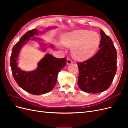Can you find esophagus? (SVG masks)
I'll use <instances>...</instances> for the list:
<instances>
[{"label":"esophagus","mask_w":128,"mask_h":128,"mask_svg":"<svg viewBox=\"0 0 128 128\" xmlns=\"http://www.w3.org/2000/svg\"><path fill=\"white\" fill-rule=\"evenodd\" d=\"M72 63V60L69 59V58H67V64H70Z\"/></svg>","instance_id":"esophagus-1"}]
</instances>
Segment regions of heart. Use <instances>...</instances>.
Segmentation results:
<instances>
[{"mask_svg":"<svg viewBox=\"0 0 128 128\" xmlns=\"http://www.w3.org/2000/svg\"><path fill=\"white\" fill-rule=\"evenodd\" d=\"M101 38L96 32L88 30H76L66 34L61 42L71 48V54L75 59L83 61L90 59L97 51Z\"/></svg>","mask_w":128,"mask_h":128,"instance_id":"b5f03b06","label":"heart"}]
</instances>
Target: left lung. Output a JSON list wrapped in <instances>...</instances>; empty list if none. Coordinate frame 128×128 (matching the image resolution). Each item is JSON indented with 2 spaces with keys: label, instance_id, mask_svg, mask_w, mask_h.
I'll return each mask as SVG.
<instances>
[{
  "label": "left lung",
  "instance_id": "obj_1",
  "mask_svg": "<svg viewBox=\"0 0 128 128\" xmlns=\"http://www.w3.org/2000/svg\"><path fill=\"white\" fill-rule=\"evenodd\" d=\"M100 50L82 62H77L79 69L78 86L82 91L98 94L110 87L117 70V52L111 38L100 30Z\"/></svg>",
  "mask_w": 128,
  "mask_h": 128
}]
</instances>
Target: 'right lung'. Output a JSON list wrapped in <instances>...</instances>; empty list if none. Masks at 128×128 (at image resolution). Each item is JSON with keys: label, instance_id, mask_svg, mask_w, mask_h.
Masks as SVG:
<instances>
[{"label": "right lung", "instance_id": "obj_1", "mask_svg": "<svg viewBox=\"0 0 128 128\" xmlns=\"http://www.w3.org/2000/svg\"><path fill=\"white\" fill-rule=\"evenodd\" d=\"M38 33L37 29L26 32L13 46L10 60L11 70L15 82L24 90L34 95L46 94L52 90L56 84L58 73L67 62L66 58L58 59L47 54L38 62L36 70L26 72L18 68L16 61L22 46L30 39L39 40L37 37H34Z\"/></svg>", "mask_w": 128, "mask_h": 128}]
</instances>
